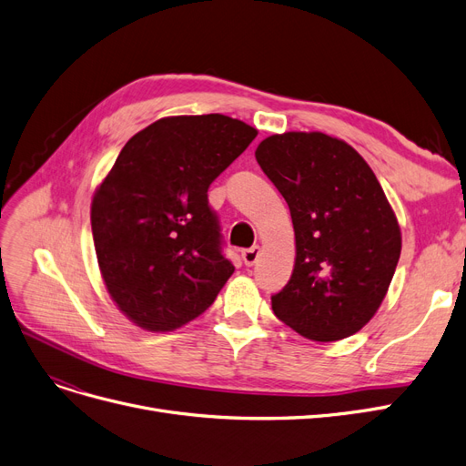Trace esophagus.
I'll return each instance as SVG.
<instances>
[{
	"mask_svg": "<svg viewBox=\"0 0 466 466\" xmlns=\"http://www.w3.org/2000/svg\"><path fill=\"white\" fill-rule=\"evenodd\" d=\"M259 256H262V248L259 247H252V248H248V250H245L243 252V262H245V266H254L258 259H259Z\"/></svg>",
	"mask_w": 466,
	"mask_h": 466,
	"instance_id": "1",
	"label": "esophagus"
}]
</instances>
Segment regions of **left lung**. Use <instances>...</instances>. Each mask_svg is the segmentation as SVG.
<instances>
[{"label": "left lung", "mask_w": 466, "mask_h": 466, "mask_svg": "<svg viewBox=\"0 0 466 466\" xmlns=\"http://www.w3.org/2000/svg\"><path fill=\"white\" fill-rule=\"evenodd\" d=\"M289 204L296 238L290 281L273 313L302 337L334 342L370 321L392 281L401 233L369 164L321 132H287L256 148Z\"/></svg>", "instance_id": "1"}]
</instances>
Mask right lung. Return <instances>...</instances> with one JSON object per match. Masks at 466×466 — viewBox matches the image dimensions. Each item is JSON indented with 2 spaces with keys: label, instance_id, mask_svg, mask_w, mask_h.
Instances as JSON below:
<instances>
[{
  "label": "right lung",
  "instance_id": "obj_1",
  "mask_svg": "<svg viewBox=\"0 0 466 466\" xmlns=\"http://www.w3.org/2000/svg\"><path fill=\"white\" fill-rule=\"evenodd\" d=\"M256 136L223 115L170 116L124 145L93 195L91 231L106 290L136 325L193 321L233 275L208 187Z\"/></svg>",
  "mask_w": 466,
  "mask_h": 466
}]
</instances>
